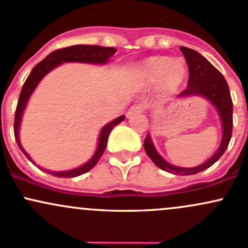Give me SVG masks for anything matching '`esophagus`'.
Masks as SVG:
<instances>
[{
	"mask_svg": "<svg viewBox=\"0 0 248 248\" xmlns=\"http://www.w3.org/2000/svg\"><path fill=\"white\" fill-rule=\"evenodd\" d=\"M145 108H146L145 104H142V103L135 104L134 106H131V108H129L127 114H129V116H131V114H134V113H140L145 110Z\"/></svg>",
	"mask_w": 248,
	"mask_h": 248,
	"instance_id": "obj_1",
	"label": "esophagus"
}]
</instances>
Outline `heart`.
I'll use <instances>...</instances> for the list:
<instances>
[{
  "label": "heart",
  "mask_w": 248,
  "mask_h": 248,
  "mask_svg": "<svg viewBox=\"0 0 248 248\" xmlns=\"http://www.w3.org/2000/svg\"><path fill=\"white\" fill-rule=\"evenodd\" d=\"M186 66L182 61H171L169 58L154 57L143 63L142 77L149 84L159 81V90L163 94H171L177 90L186 77Z\"/></svg>",
  "instance_id": "1"
}]
</instances>
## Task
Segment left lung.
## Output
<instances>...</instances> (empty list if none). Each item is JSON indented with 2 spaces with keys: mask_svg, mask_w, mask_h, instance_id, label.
Wrapping results in <instances>:
<instances>
[{
  "mask_svg": "<svg viewBox=\"0 0 248 248\" xmlns=\"http://www.w3.org/2000/svg\"><path fill=\"white\" fill-rule=\"evenodd\" d=\"M180 49L182 50L186 61L188 63L189 78L187 89L181 92L178 97L200 94L206 97L213 103V105L219 111L221 122H222L223 131L221 145L208 161L204 162L201 166L194 168L175 167L164 161L156 151L149 135H146L144 140V149L146 155L150 157L151 161L159 169L175 175H194L212 167L223 155L228 144H230L232 130H233V103H232L230 87H228L227 81L220 73V71L217 70L206 58L202 57L196 50L187 48V47H180Z\"/></svg>",
  "mask_w": 248,
  "mask_h": 248,
  "instance_id": "left-lung-1",
  "label": "left lung"
}]
</instances>
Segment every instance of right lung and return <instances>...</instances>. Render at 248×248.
<instances>
[{"label":"right lung","mask_w":248,"mask_h":248,"mask_svg":"<svg viewBox=\"0 0 248 248\" xmlns=\"http://www.w3.org/2000/svg\"><path fill=\"white\" fill-rule=\"evenodd\" d=\"M116 52L117 49L113 48V47L92 46V45H76V46L65 47V48L54 50V52H52L50 54L47 55L44 60L40 61L38 65L34 66V68L31 70V74H29L28 78L26 79L25 84H23L22 90H21L17 106H16V111H15V119H14L15 140H16L18 148L22 150V153L25 154L26 157H27L29 161H31V156H29L25 151V149L21 146L20 140H18V126H20L21 116H22L23 110H25L26 105H27L29 97H31V94L33 93L34 90H35L36 85L39 84V81L41 80V79L44 78V77L46 76L50 70H53V68L57 67L58 65H60V63L62 62H72V61H76V62L105 63L108 61V58L112 57ZM124 118L125 116L118 117V118L114 119V121L111 122V123H108V125H105V126L103 127L99 135V143H98L97 150H95L94 155H93L92 158L90 159L86 164H84V166L79 168H76V169L66 170V171H49V170H45V171L57 177H76V176H79V175L85 174V172H87L89 170H91L92 168L97 164V162L99 161V158L102 157L104 151H105L110 132L112 131V129L116 126V125H118L122 121H124ZM40 169L44 170L42 168H40Z\"/></svg>","instance_id":"obj_1"}]
</instances>
